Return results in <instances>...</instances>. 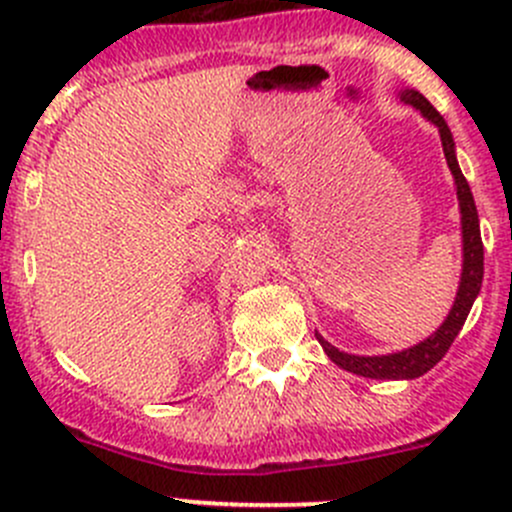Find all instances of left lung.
I'll return each instance as SVG.
<instances>
[{
	"label": "left lung",
	"instance_id": "1",
	"mask_svg": "<svg viewBox=\"0 0 512 512\" xmlns=\"http://www.w3.org/2000/svg\"><path fill=\"white\" fill-rule=\"evenodd\" d=\"M401 101L414 106L416 111H421L423 118L433 123L441 133L443 153H446L448 168H451L453 178H456V193H458V205H461V230H463V272H461V285H458L456 302H453L451 312L443 319L441 327L431 334L428 339L418 342L416 347L404 349V352L396 354H381V356H356L339 352L337 347H332L329 342H324L322 334H317L319 344L327 352L329 359L334 361L342 369L352 371V374L366 376V379H418L426 371H431L438 361L446 356L451 349L453 339L458 337V332L466 324L468 312H471L473 302H476L480 285H483V240H480V225H478V210L473 203V193L468 188V180L463 178L461 168H458L456 160V143H453L451 128L443 121L441 113L428 103V98L418 94L414 89L401 91Z\"/></svg>",
	"mask_w": 512,
	"mask_h": 512
}]
</instances>
